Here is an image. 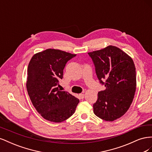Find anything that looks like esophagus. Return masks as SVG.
Masks as SVG:
<instances>
[{"instance_id":"1","label":"esophagus","mask_w":152,"mask_h":152,"mask_svg":"<svg viewBox=\"0 0 152 152\" xmlns=\"http://www.w3.org/2000/svg\"><path fill=\"white\" fill-rule=\"evenodd\" d=\"M84 93H80V94H79V96H80V98H81V99H83L84 98Z\"/></svg>"}]
</instances>
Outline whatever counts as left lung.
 <instances>
[{
  "label": "left lung",
  "instance_id": "1",
  "mask_svg": "<svg viewBox=\"0 0 152 152\" xmlns=\"http://www.w3.org/2000/svg\"><path fill=\"white\" fill-rule=\"evenodd\" d=\"M88 54L100 83L106 87L98 93L97 102L93 104L94 113L104 121L112 122L127 112L134 98L136 87L134 61L113 45Z\"/></svg>",
  "mask_w": 152,
  "mask_h": 152
}]
</instances>
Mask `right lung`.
<instances>
[{
	"label": "right lung",
	"mask_w": 152,
	"mask_h": 152,
	"mask_svg": "<svg viewBox=\"0 0 152 152\" xmlns=\"http://www.w3.org/2000/svg\"><path fill=\"white\" fill-rule=\"evenodd\" d=\"M76 54L59 49H48L35 54L28 66L26 89L31 102L45 120L61 122L74 113L79 99L59 91L66 62Z\"/></svg>",
	"instance_id": "add662e5"
}]
</instances>
